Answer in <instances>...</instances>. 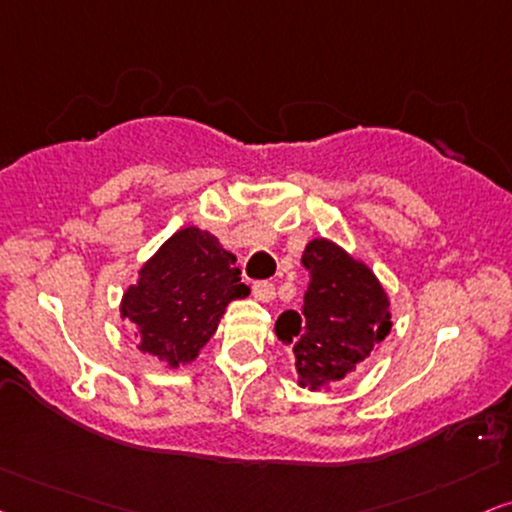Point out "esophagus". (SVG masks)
Returning <instances> with one entry per match:
<instances>
[{
    "label": "esophagus",
    "instance_id": "34e87169",
    "mask_svg": "<svg viewBox=\"0 0 512 512\" xmlns=\"http://www.w3.org/2000/svg\"><path fill=\"white\" fill-rule=\"evenodd\" d=\"M252 295L260 302H271L276 297V286L269 281H257L255 286H252Z\"/></svg>",
    "mask_w": 512,
    "mask_h": 512
}]
</instances>
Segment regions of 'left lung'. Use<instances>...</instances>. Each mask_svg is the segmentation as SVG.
<instances>
[{"label": "left lung", "instance_id": "obj_1", "mask_svg": "<svg viewBox=\"0 0 512 512\" xmlns=\"http://www.w3.org/2000/svg\"><path fill=\"white\" fill-rule=\"evenodd\" d=\"M302 264L309 283L300 309H286L274 331L293 349L297 385L321 392L364 368L390 335V295L364 260L328 238L309 241Z\"/></svg>", "mask_w": 512, "mask_h": 512}]
</instances>
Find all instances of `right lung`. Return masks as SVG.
<instances>
[{
	"label": "right lung",
	"instance_id": "add662e5",
	"mask_svg": "<svg viewBox=\"0 0 512 512\" xmlns=\"http://www.w3.org/2000/svg\"><path fill=\"white\" fill-rule=\"evenodd\" d=\"M248 295L234 252L210 231L184 226L141 264L120 316L134 326L139 352L174 371L198 359L226 307Z\"/></svg>",
	"mask_w": 512,
	"mask_h": 512
}]
</instances>
